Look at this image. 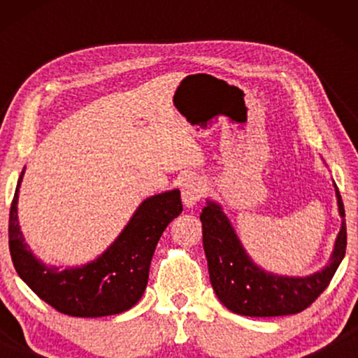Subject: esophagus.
Masks as SVG:
<instances>
[{
    "mask_svg": "<svg viewBox=\"0 0 358 358\" xmlns=\"http://www.w3.org/2000/svg\"><path fill=\"white\" fill-rule=\"evenodd\" d=\"M205 185L199 178H187L184 180L182 189H180V194H182V202L187 208H192L197 205L200 199L203 197Z\"/></svg>",
    "mask_w": 358,
    "mask_h": 358,
    "instance_id": "obj_1",
    "label": "esophagus"
}]
</instances>
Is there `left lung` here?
Returning a JSON list of instances; mask_svg holds the SVG:
<instances>
[{"label": "left lung", "mask_w": 358, "mask_h": 358, "mask_svg": "<svg viewBox=\"0 0 358 358\" xmlns=\"http://www.w3.org/2000/svg\"><path fill=\"white\" fill-rule=\"evenodd\" d=\"M334 189L342 218L339 234L329 262L321 271L306 277L278 275L259 267L243 248L222 205L207 200L200 213V222L210 282L218 300L229 311L254 317L296 315L326 290L345 256L347 246L344 203L336 182Z\"/></svg>", "instance_id": "8db88e82"}]
</instances>
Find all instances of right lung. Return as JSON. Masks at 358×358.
<instances>
[{
  "label": "right lung",
  "mask_w": 358,
  "mask_h": 358,
  "mask_svg": "<svg viewBox=\"0 0 358 358\" xmlns=\"http://www.w3.org/2000/svg\"><path fill=\"white\" fill-rule=\"evenodd\" d=\"M17 179L9 212V252L19 277L57 311L76 317L119 315L135 306L148 283L150 264L166 227L182 212L179 189L151 195L131 215L115 241L85 266L60 268L34 256L17 218Z\"/></svg>",
  "instance_id": "add662e5"
}]
</instances>
